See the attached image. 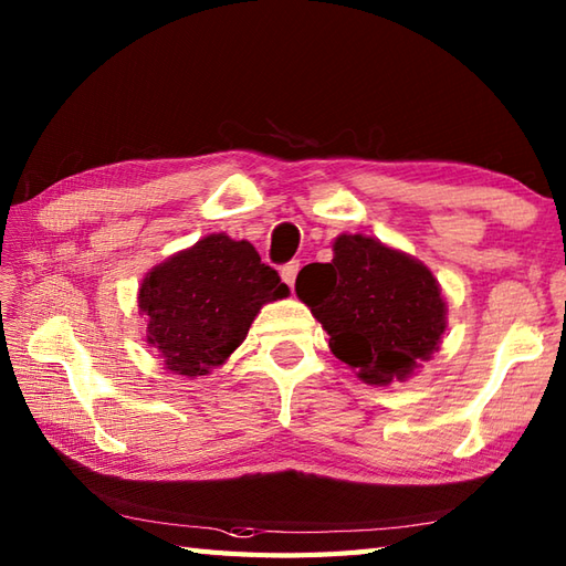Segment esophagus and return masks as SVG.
I'll use <instances>...</instances> for the list:
<instances>
[{"mask_svg":"<svg viewBox=\"0 0 566 566\" xmlns=\"http://www.w3.org/2000/svg\"><path fill=\"white\" fill-rule=\"evenodd\" d=\"M298 268H302V264H298V260H292V262H286L284 268L280 270L282 272V280L286 282V284H294L296 282V274H298Z\"/></svg>","mask_w":566,"mask_h":566,"instance_id":"esophagus-1","label":"esophagus"}]
</instances>
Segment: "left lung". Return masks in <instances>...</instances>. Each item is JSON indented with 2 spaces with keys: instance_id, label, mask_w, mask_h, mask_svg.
I'll use <instances>...</instances> for the list:
<instances>
[{
  "instance_id": "obj_1",
  "label": "left lung",
  "mask_w": 566,
  "mask_h": 566,
  "mask_svg": "<svg viewBox=\"0 0 566 566\" xmlns=\"http://www.w3.org/2000/svg\"><path fill=\"white\" fill-rule=\"evenodd\" d=\"M335 258L296 276V294L331 335L333 355L359 379L389 384L438 350L444 302L418 260L367 235H340Z\"/></svg>"
}]
</instances>
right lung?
<instances>
[{"label":"right lung","mask_w":566,"mask_h":566,"mask_svg":"<svg viewBox=\"0 0 566 566\" xmlns=\"http://www.w3.org/2000/svg\"><path fill=\"white\" fill-rule=\"evenodd\" d=\"M286 294L290 286L248 240L213 233L148 272L138 306L165 367L197 377L245 340L262 304Z\"/></svg>","instance_id":"1"}]
</instances>
